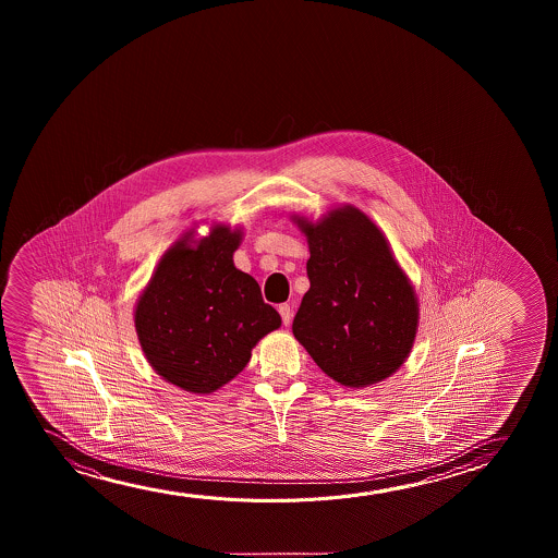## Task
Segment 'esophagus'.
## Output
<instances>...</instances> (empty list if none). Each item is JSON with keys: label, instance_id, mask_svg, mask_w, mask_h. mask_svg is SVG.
Returning a JSON list of instances; mask_svg holds the SVG:
<instances>
[{"label": "esophagus", "instance_id": "esophagus-1", "mask_svg": "<svg viewBox=\"0 0 558 558\" xmlns=\"http://www.w3.org/2000/svg\"><path fill=\"white\" fill-rule=\"evenodd\" d=\"M278 313L282 316V322L288 326L291 322V306L288 303H283V305L278 306Z\"/></svg>", "mask_w": 558, "mask_h": 558}]
</instances>
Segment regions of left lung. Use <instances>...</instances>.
Here are the masks:
<instances>
[{
  "label": "left lung",
  "mask_w": 558,
  "mask_h": 558,
  "mask_svg": "<svg viewBox=\"0 0 558 558\" xmlns=\"http://www.w3.org/2000/svg\"><path fill=\"white\" fill-rule=\"evenodd\" d=\"M298 222L311 247V288L293 336L344 387L387 379L412 351L420 308L381 230L351 206L318 225Z\"/></svg>",
  "instance_id": "obj_1"
}]
</instances>
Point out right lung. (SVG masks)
I'll use <instances>...</instances> for the list:
<instances>
[{
    "label": "right lung",
    "mask_w": 558,
    "mask_h": 558,
    "mask_svg": "<svg viewBox=\"0 0 558 558\" xmlns=\"http://www.w3.org/2000/svg\"><path fill=\"white\" fill-rule=\"evenodd\" d=\"M242 234L217 227L196 247L177 242L138 299L135 328L146 360L177 387L209 395L234 379L260 337L282 318L259 283L232 263Z\"/></svg>",
    "instance_id": "right-lung-1"
}]
</instances>
